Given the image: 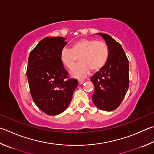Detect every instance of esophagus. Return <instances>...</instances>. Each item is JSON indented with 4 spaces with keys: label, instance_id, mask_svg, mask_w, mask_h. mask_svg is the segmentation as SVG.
<instances>
[{
    "label": "esophagus",
    "instance_id": "esophagus-1",
    "mask_svg": "<svg viewBox=\"0 0 154 154\" xmlns=\"http://www.w3.org/2000/svg\"><path fill=\"white\" fill-rule=\"evenodd\" d=\"M78 83H79V85H82V84H83V83H84V81H83V80H79V82H78Z\"/></svg>",
    "mask_w": 154,
    "mask_h": 154
}]
</instances>
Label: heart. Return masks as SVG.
<instances>
[{
  "label": "heart",
  "mask_w": 154,
  "mask_h": 154,
  "mask_svg": "<svg viewBox=\"0 0 154 154\" xmlns=\"http://www.w3.org/2000/svg\"><path fill=\"white\" fill-rule=\"evenodd\" d=\"M109 48L104 42L83 38L72 44L71 50L63 48L60 52L61 62L71 69L78 60L81 63L71 71L72 77L82 79L88 76L91 70L98 71L106 65L109 58Z\"/></svg>",
  "instance_id": "obj_1"
}]
</instances>
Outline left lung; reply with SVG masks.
Instances as JSON below:
<instances>
[{
    "mask_svg": "<svg viewBox=\"0 0 154 154\" xmlns=\"http://www.w3.org/2000/svg\"><path fill=\"white\" fill-rule=\"evenodd\" d=\"M109 48L106 65L91 78L95 87L92 100L97 108L112 111L121 104L129 85L128 60L122 46L110 35L98 33Z\"/></svg>",
    "mask_w": 154,
    "mask_h": 154,
    "instance_id": "obj_1",
    "label": "left lung"
}]
</instances>
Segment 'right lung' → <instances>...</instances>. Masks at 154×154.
Segmentation results:
<instances>
[{"label": "right lung", "mask_w": 154, "mask_h": 154, "mask_svg": "<svg viewBox=\"0 0 154 154\" xmlns=\"http://www.w3.org/2000/svg\"><path fill=\"white\" fill-rule=\"evenodd\" d=\"M67 44L63 37H46L30 52L27 69L30 92L36 106L48 115L63 112L71 102L77 80L67 79L60 56Z\"/></svg>", "instance_id": "right-lung-1"}]
</instances>
